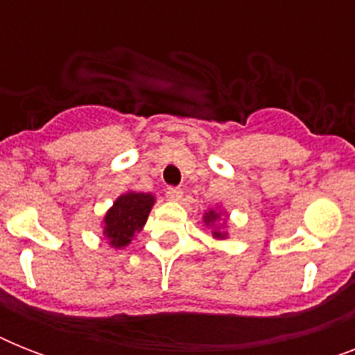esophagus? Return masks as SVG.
Wrapping results in <instances>:
<instances>
[{
  "instance_id": "34e87169",
  "label": "esophagus",
  "mask_w": 355,
  "mask_h": 355,
  "mask_svg": "<svg viewBox=\"0 0 355 355\" xmlns=\"http://www.w3.org/2000/svg\"><path fill=\"white\" fill-rule=\"evenodd\" d=\"M166 197L169 200H180L182 199V189L180 188H167V191H166Z\"/></svg>"
}]
</instances>
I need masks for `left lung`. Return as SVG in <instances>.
Listing matches in <instances>:
<instances>
[{
    "instance_id": "1",
    "label": "left lung",
    "mask_w": 355,
    "mask_h": 355,
    "mask_svg": "<svg viewBox=\"0 0 355 355\" xmlns=\"http://www.w3.org/2000/svg\"><path fill=\"white\" fill-rule=\"evenodd\" d=\"M217 217H219V214H217V211H214V210H210L205 216V223H206V225H214V223L217 221ZM214 236H216V237H225V234L219 232V230H214Z\"/></svg>"
}]
</instances>
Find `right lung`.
<instances>
[{"instance_id":"obj_1","label":"right lung","mask_w":355,"mask_h":355,"mask_svg":"<svg viewBox=\"0 0 355 355\" xmlns=\"http://www.w3.org/2000/svg\"><path fill=\"white\" fill-rule=\"evenodd\" d=\"M155 205V197L149 193L121 195L105 216V236L110 245L121 248L130 243L134 234L144 228L150 208Z\"/></svg>"}]
</instances>
